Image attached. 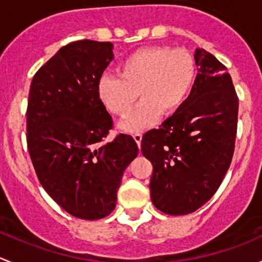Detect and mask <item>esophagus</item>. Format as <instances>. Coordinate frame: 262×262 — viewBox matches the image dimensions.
<instances>
[{
	"label": "esophagus",
	"instance_id": "esophagus-1",
	"mask_svg": "<svg viewBox=\"0 0 262 262\" xmlns=\"http://www.w3.org/2000/svg\"><path fill=\"white\" fill-rule=\"evenodd\" d=\"M132 136H134V139H135V141H136L137 146H139V147H140V145H141L142 135H141V134H140V132H136V134H134V135H132Z\"/></svg>",
	"mask_w": 262,
	"mask_h": 262
}]
</instances>
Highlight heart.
I'll return each mask as SVG.
<instances>
[{"label":"heart","instance_id":"heart-1","mask_svg":"<svg viewBox=\"0 0 262 262\" xmlns=\"http://www.w3.org/2000/svg\"><path fill=\"white\" fill-rule=\"evenodd\" d=\"M118 78L104 75L98 83V97L107 110L126 117L137 102L139 108L122 123L126 131L146 127L160 113L170 116L184 103L195 79L196 64L187 49L147 47L126 56L117 69Z\"/></svg>","mask_w":262,"mask_h":262}]
</instances>
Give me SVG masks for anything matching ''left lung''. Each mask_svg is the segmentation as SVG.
<instances>
[{
    "label": "left lung",
    "instance_id": "obj_1",
    "mask_svg": "<svg viewBox=\"0 0 262 262\" xmlns=\"http://www.w3.org/2000/svg\"><path fill=\"white\" fill-rule=\"evenodd\" d=\"M191 92L159 128L147 131L142 155L152 164L154 206L171 215L201 208L217 191L234 151L238 97L227 68L204 49Z\"/></svg>",
    "mask_w": 262,
    "mask_h": 262
}]
</instances>
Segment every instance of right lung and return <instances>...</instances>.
Instances as JSON below:
<instances>
[{"label":"right lung","instance_id":"obj_1","mask_svg":"<svg viewBox=\"0 0 262 262\" xmlns=\"http://www.w3.org/2000/svg\"><path fill=\"white\" fill-rule=\"evenodd\" d=\"M112 49L94 40L60 48L35 73L29 93L26 141L37 179L80 220H101L115 209L123 171L139 152L130 135L106 142L113 122L98 83Z\"/></svg>","mask_w":262,"mask_h":262}]
</instances>
